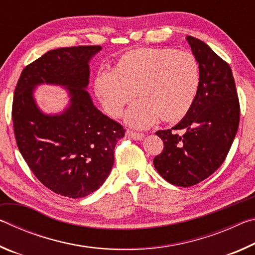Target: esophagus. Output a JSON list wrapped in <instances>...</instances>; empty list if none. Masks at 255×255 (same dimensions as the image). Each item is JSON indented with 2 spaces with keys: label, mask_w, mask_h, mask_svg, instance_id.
I'll use <instances>...</instances> for the list:
<instances>
[{
  "label": "esophagus",
  "mask_w": 255,
  "mask_h": 255,
  "mask_svg": "<svg viewBox=\"0 0 255 255\" xmlns=\"http://www.w3.org/2000/svg\"><path fill=\"white\" fill-rule=\"evenodd\" d=\"M126 136L130 137V138H132V139H135V140H140V139H143V138H144V133L136 132V131H133V130H130V129H127V130H126Z\"/></svg>",
  "instance_id": "esophagus-1"
}]
</instances>
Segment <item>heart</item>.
I'll list each match as a JSON object with an SVG mask.
<instances>
[{"label":"heart","instance_id":"b5f03b06","mask_svg":"<svg viewBox=\"0 0 255 255\" xmlns=\"http://www.w3.org/2000/svg\"><path fill=\"white\" fill-rule=\"evenodd\" d=\"M200 64L195 55L171 48L129 51L114 71L98 77V96L111 116H119L136 96L141 99L129 108L126 122L136 128L183 118L199 91Z\"/></svg>","mask_w":255,"mask_h":255}]
</instances>
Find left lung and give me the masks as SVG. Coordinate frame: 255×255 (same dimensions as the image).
Returning <instances> with one entry per match:
<instances>
[{
    "label": "left lung",
    "mask_w": 255,
    "mask_h": 255,
    "mask_svg": "<svg viewBox=\"0 0 255 255\" xmlns=\"http://www.w3.org/2000/svg\"><path fill=\"white\" fill-rule=\"evenodd\" d=\"M187 40L200 64V88L185 117L172 129L156 131L164 148L153 161L162 178L183 188L201 182L222 165L240 124L230 65L204 41L191 36Z\"/></svg>",
    "instance_id": "8db88e82"
}]
</instances>
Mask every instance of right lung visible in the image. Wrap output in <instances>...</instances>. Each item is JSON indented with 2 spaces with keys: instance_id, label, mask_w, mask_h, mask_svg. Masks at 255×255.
<instances>
[{
  "instance_id": "obj_1",
  "label": "right lung",
  "mask_w": 255,
  "mask_h": 255,
  "mask_svg": "<svg viewBox=\"0 0 255 255\" xmlns=\"http://www.w3.org/2000/svg\"><path fill=\"white\" fill-rule=\"evenodd\" d=\"M100 46L47 51L23 68L16 83L12 122L16 145L29 169L57 195L82 198L101 187L114 165L115 146L125 136L119 123L93 106L85 88L89 60ZM41 83L66 86L71 105L62 115L47 116L33 100Z\"/></svg>"
}]
</instances>
